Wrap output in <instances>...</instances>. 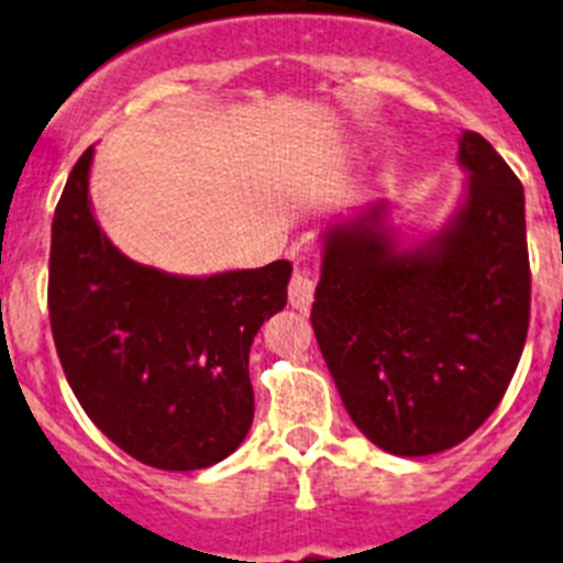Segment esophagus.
Instances as JSON below:
<instances>
[{"label": "esophagus", "mask_w": 563, "mask_h": 563, "mask_svg": "<svg viewBox=\"0 0 563 563\" xmlns=\"http://www.w3.org/2000/svg\"><path fill=\"white\" fill-rule=\"evenodd\" d=\"M290 305L296 310H307L312 305V296H316V276L307 265H296L290 278Z\"/></svg>", "instance_id": "34e87169"}]
</instances>
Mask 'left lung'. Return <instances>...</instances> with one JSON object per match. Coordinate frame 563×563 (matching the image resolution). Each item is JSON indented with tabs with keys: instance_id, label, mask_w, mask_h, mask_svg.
Masks as SVG:
<instances>
[{
	"instance_id": "1",
	"label": "left lung",
	"mask_w": 563,
	"mask_h": 563,
	"mask_svg": "<svg viewBox=\"0 0 563 563\" xmlns=\"http://www.w3.org/2000/svg\"><path fill=\"white\" fill-rule=\"evenodd\" d=\"M460 163L467 197L429 245L397 251L386 206L327 233L312 330L352 422L397 456L474 434L527 341L525 188L476 132L462 134Z\"/></svg>"
}]
</instances>
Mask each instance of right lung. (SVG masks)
I'll use <instances>...</instances> for the list:
<instances>
[{
    "label": "right lung",
    "instance_id": "1",
    "mask_svg": "<svg viewBox=\"0 0 563 563\" xmlns=\"http://www.w3.org/2000/svg\"><path fill=\"white\" fill-rule=\"evenodd\" d=\"M92 146L62 191L49 239L47 307L78 402L121 451L161 471H200L253 422L247 357L285 310L290 262L183 278L137 265L89 208Z\"/></svg>",
    "mask_w": 563,
    "mask_h": 563
}]
</instances>
